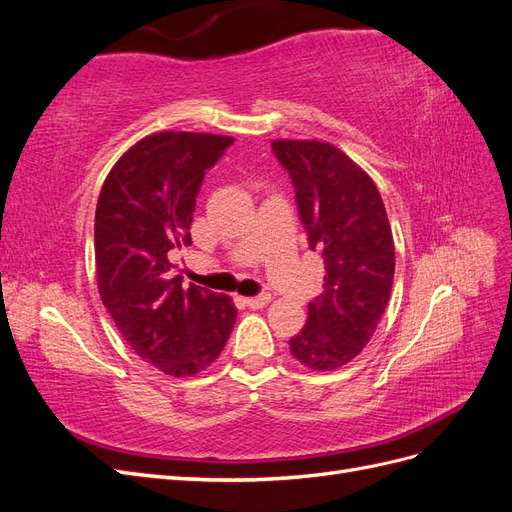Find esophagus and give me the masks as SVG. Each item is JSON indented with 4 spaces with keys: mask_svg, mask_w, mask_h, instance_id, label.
I'll use <instances>...</instances> for the list:
<instances>
[{
    "mask_svg": "<svg viewBox=\"0 0 512 512\" xmlns=\"http://www.w3.org/2000/svg\"><path fill=\"white\" fill-rule=\"evenodd\" d=\"M269 301H271V294H258V297H250V299H245L243 303L250 309H260V307H265Z\"/></svg>",
    "mask_w": 512,
    "mask_h": 512,
    "instance_id": "esophagus-1",
    "label": "esophagus"
}]
</instances>
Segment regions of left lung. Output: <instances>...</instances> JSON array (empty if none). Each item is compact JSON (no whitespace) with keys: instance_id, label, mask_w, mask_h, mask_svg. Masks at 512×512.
<instances>
[{"instance_id":"1","label":"left lung","mask_w":512,"mask_h":512,"mask_svg":"<svg viewBox=\"0 0 512 512\" xmlns=\"http://www.w3.org/2000/svg\"><path fill=\"white\" fill-rule=\"evenodd\" d=\"M288 170L309 250L324 260V290L290 339L301 365L333 371L367 346L389 303L395 245L376 183L344 151L320 141H273Z\"/></svg>"}]
</instances>
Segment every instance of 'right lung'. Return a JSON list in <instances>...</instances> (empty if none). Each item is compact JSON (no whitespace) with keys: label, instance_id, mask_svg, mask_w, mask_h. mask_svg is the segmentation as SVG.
<instances>
[{"label":"right lung","instance_id":"obj_1","mask_svg":"<svg viewBox=\"0 0 512 512\" xmlns=\"http://www.w3.org/2000/svg\"><path fill=\"white\" fill-rule=\"evenodd\" d=\"M232 136L158 132L108 173L96 207V273L104 307L143 361L175 378L207 369L224 350L237 309L226 294L181 286L170 252L190 245L205 173Z\"/></svg>","mask_w":512,"mask_h":512}]
</instances>
